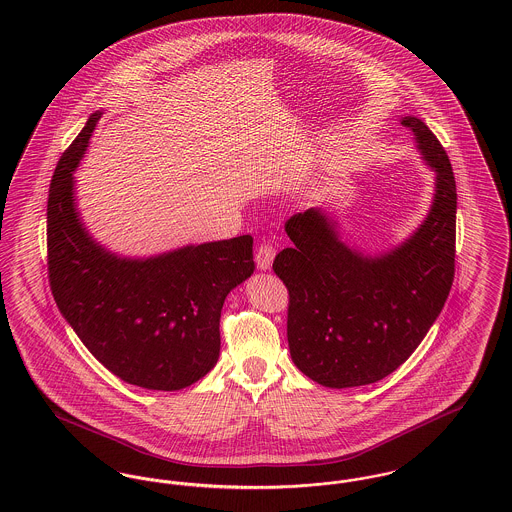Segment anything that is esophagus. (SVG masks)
Wrapping results in <instances>:
<instances>
[{"instance_id": "34e87169", "label": "esophagus", "mask_w": 512, "mask_h": 512, "mask_svg": "<svg viewBox=\"0 0 512 512\" xmlns=\"http://www.w3.org/2000/svg\"><path fill=\"white\" fill-rule=\"evenodd\" d=\"M274 255H276V249L272 247V244L265 242V244L259 245V247H257V253H255L257 268H259V270H268V268L272 267Z\"/></svg>"}]
</instances>
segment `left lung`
<instances>
[{"label": "left lung", "instance_id": "left-lung-1", "mask_svg": "<svg viewBox=\"0 0 512 512\" xmlns=\"http://www.w3.org/2000/svg\"><path fill=\"white\" fill-rule=\"evenodd\" d=\"M414 134L436 172L432 207L413 234L368 255L341 240L320 207L286 222L292 247L272 268L290 293L288 343L293 365L326 388L374 384L403 365L436 322L455 276L457 186L445 149L416 117Z\"/></svg>", "mask_w": 512, "mask_h": 512}]
</instances>
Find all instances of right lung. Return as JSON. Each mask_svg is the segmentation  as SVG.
<instances>
[{
    "instance_id": "obj_1",
    "label": "right lung",
    "mask_w": 512,
    "mask_h": 512,
    "mask_svg": "<svg viewBox=\"0 0 512 512\" xmlns=\"http://www.w3.org/2000/svg\"><path fill=\"white\" fill-rule=\"evenodd\" d=\"M101 111L63 153L48 197L53 299L101 365L146 390L192 386L217 365L226 295L253 270V238L184 245L146 259L111 253L86 230L74 176Z\"/></svg>"
}]
</instances>
